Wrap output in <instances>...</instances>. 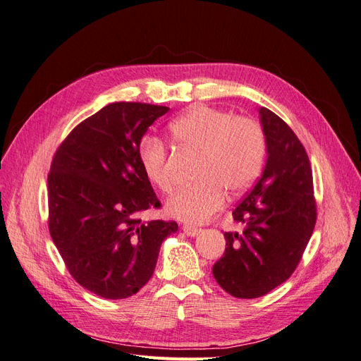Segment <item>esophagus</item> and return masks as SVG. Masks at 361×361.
Returning a JSON list of instances; mask_svg holds the SVG:
<instances>
[{
    "label": "esophagus",
    "instance_id": "1",
    "mask_svg": "<svg viewBox=\"0 0 361 361\" xmlns=\"http://www.w3.org/2000/svg\"><path fill=\"white\" fill-rule=\"evenodd\" d=\"M182 231H183V233L187 235V236H191V238H194V236H197L202 231L200 228H197V227H192V226H183L182 227Z\"/></svg>",
    "mask_w": 361,
    "mask_h": 361
}]
</instances>
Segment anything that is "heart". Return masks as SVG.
<instances>
[{
    "label": "heart",
    "mask_w": 361,
    "mask_h": 361,
    "mask_svg": "<svg viewBox=\"0 0 361 361\" xmlns=\"http://www.w3.org/2000/svg\"><path fill=\"white\" fill-rule=\"evenodd\" d=\"M170 135L180 149L200 155L195 169L197 185L178 191L167 202L171 218L200 224L224 203V192L236 195L247 190L262 169L265 137L260 126L245 117L209 106H194L173 120ZM138 159L147 179L162 192H171L173 178L166 145L146 137L138 147Z\"/></svg>",
    "instance_id": "heart-1"
}]
</instances>
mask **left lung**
I'll return each mask as SVG.
<instances>
[{
  "label": "left lung",
  "mask_w": 361,
  "mask_h": 361,
  "mask_svg": "<svg viewBox=\"0 0 361 361\" xmlns=\"http://www.w3.org/2000/svg\"><path fill=\"white\" fill-rule=\"evenodd\" d=\"M267 145L260 179L233 211L243 232H226V251L212 274L236 298H257L285 283L297 268L316 223L312 167L298 137L259 108Z\"/></svg>",
  "instance_id": "obj_1"
}]
</instances>
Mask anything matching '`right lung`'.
<instances>
[{
	"label": "right lung",
	"mask_w": 361,
	"mask_h": 361,
	"mask_svg": "<svg viewBox=\"0 0 361 361\" xmlns=\"http://www.w3.org/2000/svg\"><path fill=\"white\" fill-rule=\"evenodd\" d=\"M169 106L114 102L63 141L48 176L49 233L72 277L106 300L137 293L154 274L174 221H141L159 200L138 159L141 138Z\"/></svg>",
	"instance_id": "obj_1"
}]
</instances>
